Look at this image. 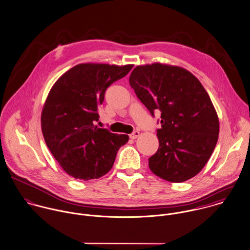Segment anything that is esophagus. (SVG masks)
<instances>
[{"label":"esophagus","mask_w":250,"mask_h":250,"mask_svg":"<svg viewBox=\"0 0 250 250\" xmlns=\"http://www.w3.org/2000/svg\"><path fill=\"white\" fill-rule=\"evenodd\" d=\"M140 135V133H139V131H137V130H135V131H133L130 135H129V137L131 138V139H136L138 136Z\"/></svg>","instance_id":"1"}]
</instances>
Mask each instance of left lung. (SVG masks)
Returning a JSON list of instances; mask_svg holds the SVG:
<instances>
[{
  "label": "left lung",
  "instance_id": "8db88e82",
  "mask_svg": "<svg viewBox=\"0 0 250 250\" xmlns=\"http://www.w3.org/2000/svg\"><path fill=\"white\" fill-rule=\"evenodd\" d=\"M129 84L152 117L161 113L159 147L149 158L150 171L171 183L196 176L219 133L217 114L199 80L185 68L152 63L136 66Z\"/></svg>",
  "mask_w": 250,
  "mask_h": 250
}]
</instances>
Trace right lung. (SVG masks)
I'll list each match as a JSON object with an SVG mask.
<instances>
[{"mask_svg": "<svg viewBox=\"0 0 250 250\" xmlns=\"http://www.w3.org/2000/svg\"><path fill=\"white\" fill-rule=\"evenodd\" d=\"M133 67L81 63L62 74L51 89L42 114L45 143L71 177L88 181L108 173L128 135L96 125L106 89Z\"/></svg>", "mask_w": 250, "mask_h": 250, "instance_id": "obj_1", "label": "right lung"}]
</instances>
